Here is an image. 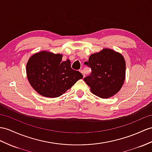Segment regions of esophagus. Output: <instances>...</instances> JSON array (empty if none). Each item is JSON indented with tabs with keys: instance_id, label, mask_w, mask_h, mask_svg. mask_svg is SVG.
I'll list each match as a JSON object with an SVG mask.
<instances>
[{
	"instance_id": "esophagus-1",
	"label": "esophagus",
	"mask_w": 152,
	"mask_h": 152,
	"mask_svg": "<svg viewBox=\"0 0 152 152\" xmlns=\"http://www.w3.org/2000/svg\"><path fill=\"white\" fill-rule=\"evenodd\" d=\"M80 72L81 73H82V74L83 75V77H85V75H84V72L83 70V69H80Z\"/></svg>"
}]
</instances>
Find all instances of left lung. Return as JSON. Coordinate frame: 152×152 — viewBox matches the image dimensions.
<instances>
[{
	"instance_id": "left-lung-1",
	"label": "left lung",
	"mask_w": 152,
	"mask_h": 152,
	"mask_svg": "<svg viewBox=\"0 0 152 152\" xmlns=\"http://www.w3.org/2000/svg\"><path fill=\"white\" fill-rule=\"evenodd\" d=\"M84 64L90 68V75L84 78L91 91L98 97L106 99L116 94L125 79L124 57L113 50L104 49L91 55Z\"/></svg>"
}]
</instances>
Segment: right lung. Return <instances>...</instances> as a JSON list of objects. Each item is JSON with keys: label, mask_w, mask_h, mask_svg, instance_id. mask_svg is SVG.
I'll use <instances>...</instances> for the list:
<instances>
[{"label": "right lung", "mask_w": 152, "mask_h": 152, "mask_svg": "<svg viewBox=\"0 0 152 152\" xmlns=\"http://www.w3.org/2000/svg\"><path fill=\"white\" fill-rule=\"evenodd\" d=\"M62 55L42 51L29 59L26 73L34 90L47 97H58L67 91L83 74L71 68L69 61L62 62Z\"/></svg>", "instance_id": "obj_1"}]
</instances>
